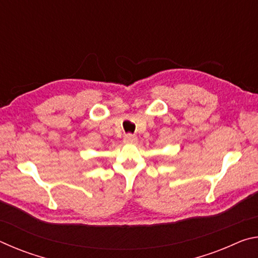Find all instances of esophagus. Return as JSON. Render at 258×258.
Instances as JSON below:
<instances>
[{
    "instance_id": "esophagus-1",
    "label": "esophagus",
    "mask_w": 258,
    "mask_h": 258,
    "mask_svg": "<svg viewBox=\"0 0 258 258\" xmlns=\"http://www.w3.org/2000/svg\"><path fill=\"white\" fill-rule=\"evenodd\" d=\"M135 141H137V137H134V135H132V134L125 135V138H124L125 143H134Z\"/></svg>"
}]
</instances>
